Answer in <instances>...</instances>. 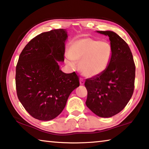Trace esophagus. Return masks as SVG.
<instances>
[{"instance_id": "1", "label": "esophagus", "mask_w": 149, "mask_h": 149, "mask_svg": "<svg viewBox=\"0 0 149 149\" xmlns=\"http://www.w3.org/2000/svg\"><path fill=\"white\" fill-rule=\"evenodd\" d=\"M79 83L81 85L84 84V79L82 78V77H80V78H79Z\"/></svg>"}]
</instances>
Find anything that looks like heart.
<instances>
[{"label": "heart", "mask_w": 149, "mask_h": 149, "mask_svg": "<svg viewBox=\"0 0 149 149\" xmlns=\"http://www.w3.org/2000/svg\"><path fill=\"white\" fill-rule=\"evenodd\" d=\"M71 60L79 62V69L86 77L100 75L107 69L113 57V48L108 42L84 38L73 42L68 52ZM71 64L73 63L71 62Z\"/></svg>", "instance_id": "heart-1"}]
</instances>
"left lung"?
<instances>
[{"label":"left lung","instance_id":"8db88e82","mask_svg":"<svg viewBox=\"0 0 149 149\" xmlns=\"http://www.w3.org/2000/svg\"><path fill=\"white\" fill-rule=\"evenodd\" d=\"M109 37L113 57L100 75L86 79V105L101 117H111L123 109L134 88L135 64L128 44L112 31H97Z\"/></svg>","mask_w":149,"mask_h":149}]
</instances>
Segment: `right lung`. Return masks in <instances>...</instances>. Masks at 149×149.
<instances>
[{"mask_svg":"<svg viewBox=\"0 0 149 149\" xmlns=\"http://www.w3.org/2000/svg\"><path fill=\"white\" fill-rule=\"evenodd\" d=\"M65 29L52 30L32 38L20 53L16 67V93L35 119L49 121L60 114L72 91L79 86L75 72L65 74L57 61L64 60Z\"/></svg>","mask_w":149,"mask_h":149,"instance_id":"1","label":"right lung"}]
</instances>
